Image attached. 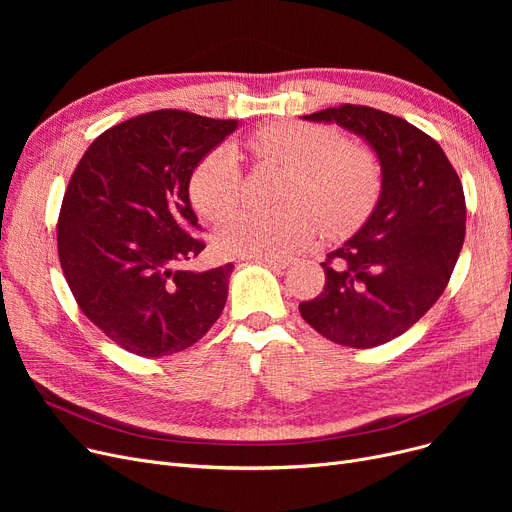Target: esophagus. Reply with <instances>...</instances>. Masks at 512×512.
Masks as SVG:
<instances>
[{"label": "esophagus", "instance_id": "1", "mask_svg": "<svg viewBox=\"0 0 512 512\" xmlns=\"http://www.w3.org/2000/svg\"><path fill=\"white\" fill-rule=\"evenodd\" d=\"M259 261L267 263L270 267H274V270H286L288 265L294 263V257H261Z\"/></svg>", "mask_w": 512, "mask_h": 512}]
</instances>
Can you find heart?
Returning <instances> with one entry per match:
<instances>
[{"instance_id":"obj_1","label":"heart","mask_w":512,"mask_h":512,"mask_svg":"<svg viewBox=\"0 0 512 512\" xmlns=\"http://www.w3.org/2000/svg\"><path fill=\"white\" fill-rule=\"evenodd\" d=\"M247 147L259 161L288 170L282 209L242 211L213 238L222 257H282L305 247L319 230L344 236L365 222L380 197V168L375 157L342 139L334 128L305 122L263 126ZM242 172L230 145L209 151L193 172L191 201L209 222H220L238 207Z\"/></svg>"}]
</instances>
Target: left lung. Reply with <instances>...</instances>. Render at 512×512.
I'll return each instance as SVG.
<instances>
[{
	"label": "left lung",
	"instance_id": "8db88e82",
	"mask_svg": "<svg viewBox=\"0 0 512 512\" xmlns=\"http://www.w3.org/2000/svg\"><path fill=\"white\" fill-rule=\"evenodd\" d=\"M303 120L361 137L378 155L382 191L359 232L321 263L326 286L299 311L336 344L380 346L444 292L465 240L463 184L429 134L392 114L346 103Z\"/></svg>",
	"mask_w": 512,
	"mask_h": 512
}]
</instances>
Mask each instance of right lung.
<instances>
[{
    "label": "right lung",
    "instance_id": "obj_1",
    "mask_svg": "<svg viewBox=\"0 0 512 512\" xmlns=\"http://www.w3.org/2000/svg\"><path fill=\"white\" fill-rule=\"evenodd\" d=\"M238 128L180 110L101 132L68 182L58 253L74 299L124 351L168 357L201 340L228 299L232 263L182 270L205 245L188 184L199 161Z\"/></svg>",
    "mask_w": 512,
    "mask_h": 512
}]
</instances>
